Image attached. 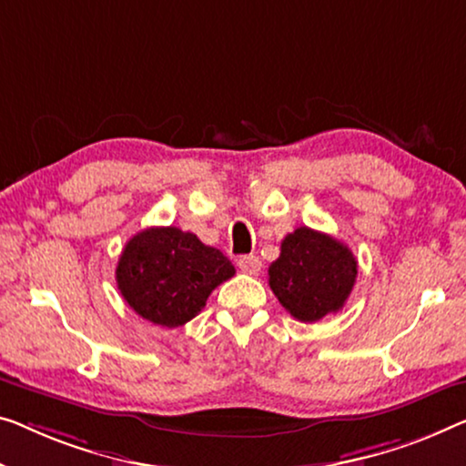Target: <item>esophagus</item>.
I'll return each instance as SVG.
<instances>
[{
  "label": "esophagus",
  "mask_w": 466,
  "mask_h": 466,
  "mask_svg": "<svg viewBox=\"0 0 466 466\" xmlns=\"http://www.w3.org/2000/svg\"><path fill=\"white\" fill-rule=\"evenodd\" d=\"M236 263H238V268L245 274H259V269H261V259L255 255H242V257H238V261Z\"/></svg>",
  "instance_id": "1"
}]
</instances>
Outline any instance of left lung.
Segmentation results:
<instances>
[{"instance_id": "left-lung-1", "label": "left lung", "mask_w": 466, "mask_h": 466, "mask_svg": "<svg viewBox=\"0 0 466 466\" xmlns=\"http://www.w3.org/2000/svg\"><path fill=\"white\" fill-rule=\"evenodd\" d=\"M356 276L358 261L343 242L305 226L282 240L280 257L268 269L269 289L299 322L343 309Z\"/></svg>"}]
</instances>
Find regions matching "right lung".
Masks as SVG:
<instances>
[{"label": "right lung", "mask_w": 466, "mask_h": 466, "mask_svg": "<svg viewBox=\"0 0 466 466\" xmlns=\"http://www.w3.org/2000/svg\"><path fill=\"white\" fill-rule=\"evenodd\" d=\"M219 248L179 228H146L131 236L116 266V287L129 308L152 324L190 322L215 287L234 276Z\"/></svg>", "instance_id": "right-lung-1"}]
</instances>
